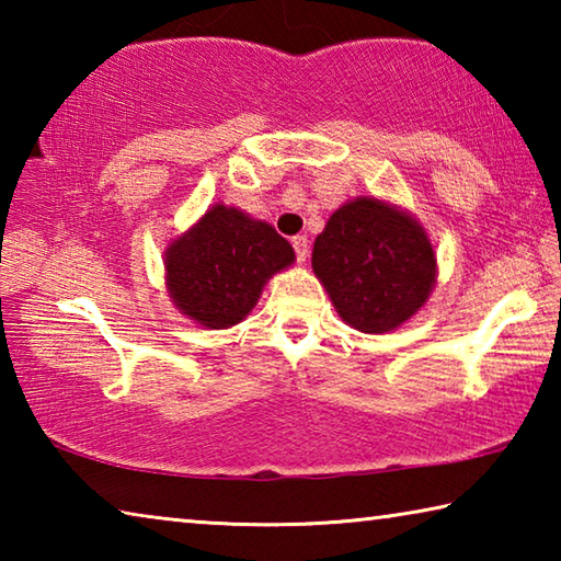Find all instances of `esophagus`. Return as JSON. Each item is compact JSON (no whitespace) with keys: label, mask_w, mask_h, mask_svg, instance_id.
<instances>
[{"label":"esophagus","mask_w":561,"mask_h":561,"mask_svg":"<svg viewBox=\"0 0 561 561\" xmlns=\"http://www.w3.org/2000/svg\"><path fill=\"white\" fill-rule=\"evenodd\" d=\"M291 247H294V252H297V262H307V254H309V240H307V234L291 237Z\"/></svg>","instance_id":"1"}]
</instances>
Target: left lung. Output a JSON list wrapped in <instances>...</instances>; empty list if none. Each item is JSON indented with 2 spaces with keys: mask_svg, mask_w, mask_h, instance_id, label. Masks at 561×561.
Listing matches in <instances>:
<instances>
[{
  "mask_svg": "<svg viewBox=\"0 0 561 561\" xmlns=\"http://www.w3.org/2000/svg\"><path fill=\"white\" fill-rule=\"evenodd\" d=\"M311 267L339 317L364 334H386L428 301L435 250L413 215L378 197H356L329 217Z\"/></svg>",
  "mask_w": 561,
  "mask_h": 561,
  "instance_id": "obj_1",
  "label": "left lung"
}]
</instances>
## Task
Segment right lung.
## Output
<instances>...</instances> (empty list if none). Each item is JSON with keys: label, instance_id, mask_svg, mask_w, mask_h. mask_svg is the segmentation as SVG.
I'll use <instances>...</instances> for the list:
<instances>
[{"label": "right lung", "instance_id": "1", "mask_svg": "<svg viewBox=\"0 0 561 561\" xmlns=\"http://www.w3.org/2000/svg\"><path fill=\"white\" fill-rule=\"evenodd\" d=\"M291 262V244L272 225L237 207L213 205L168 244L165 287L187 319L227 329L250 314L267 279Z\"/></svg>", "mask_w": 561, "mask_h": 561}]
</instances>
